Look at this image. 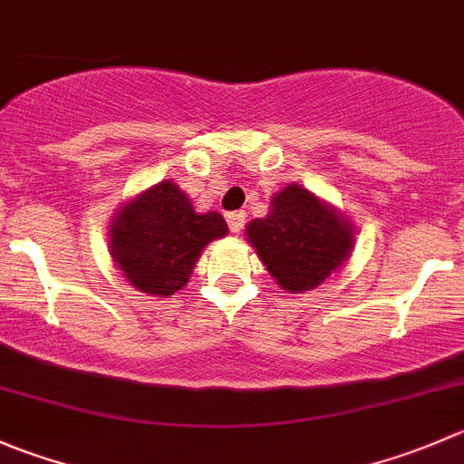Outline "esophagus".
Returning a JSON list of instances; mask_svg holds the SVG:
<instances>
[{
  "label": "esophagus",
  "instance_id": "esophagus-1",
  "mask_svg": "<svg viewBox=\"0 0 464 464\" xmlns=\"http://www.w3.org/2000/svg\"><path fill=\"white\" fill-rule=\"evenodd\" d=\"M245 218H246V215L242 213V210H233V213H227L228 228H231L233 233H240L242 227H245Z\"/></svg>",
  "mask_w": 464,
  "mask_h": 464
}]
</instances>
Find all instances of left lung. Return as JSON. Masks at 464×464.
<instances>
[{
	"label": "left lung",
	"mask_w": 464,
	"mask_h": 464,
	"mask_svg": "<svg viewBox=\"0 0 464 464\" xmlns=\"http://www.w3.org/2000/svg\"><path fill=\"white\" fill-rule=\"evenodd\" d=\"M272 206L267 218L246 227V237L283 290H313L349 256L352 227L295 183L278 192Z\"/></svg>",
	"instance_id": "1"
}]
</instances>
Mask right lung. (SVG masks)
<instances>
[{"label":"right lung","mask_w":464,"mask_h":464,"mask_svg":"<svg viewBox=\"0 0 464 464\" xmlns=\"http://www.w3.org/2000/svg\"><path fill=\"white\" fill-rule=\"evenodd\" d=\"M227 231L222 215L195 213L177 183L165 181L120 210L111 256L133 287L168 296L186 285L201 249Z\"/></svg>","instance_id":"add662e5"}]
</instances>
